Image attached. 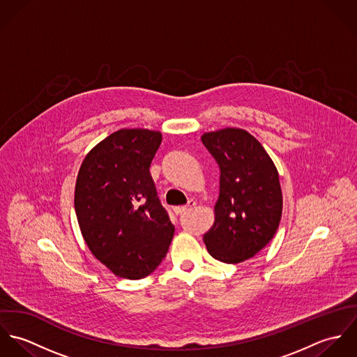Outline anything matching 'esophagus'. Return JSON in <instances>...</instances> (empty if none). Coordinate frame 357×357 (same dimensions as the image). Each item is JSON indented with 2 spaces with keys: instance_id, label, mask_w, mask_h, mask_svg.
Listing matches in <instances>:
<instances>
[{
  "instance_id": "1",
  "label": "esophagus",
  "mask_w": 357,
  "mask_h": 357,
  "mask_svg": "<svg viewBox=\"0 0 357 357\" xmlns=\"http://www.w3.org/2000/svg\"><path fill=\"white\" fill-rule=\"evenodd\" d=\"M195 204H195V201H188V204H185V206H178V207H176L174 211H176V214H184V213L190 211Z\"/></svg>"
}]
</instances>
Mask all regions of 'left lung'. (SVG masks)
I'll list each match as a JSON object with an SVG mask.
<instances>
[{
  "instance_id": "left-lung-1",
  "label": "left lung",
  "mask_w": 357,
  "mask_h": 357,
  "mask_svg": "<svg viewBox=\"0 0 357 357\" xmlns=\"http://www.w3.org/2000/svg\"><path fill=\"white\" fill-rule=\"evenodd\" d=\"M202 143L220 167L215 220L204 245L213 258L238 264L255 257L276 234L283 207L279 174L264 147L243 129L204 133Z\"/></svg>"
}]
</instances>
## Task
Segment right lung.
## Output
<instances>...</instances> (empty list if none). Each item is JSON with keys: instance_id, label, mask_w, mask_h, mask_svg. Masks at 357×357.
I'll use <instances>...</instances> for the list:
<instances>
[{"instance_id": "right-lung-1", "label": "right lung", "mask_w": 357, "mask_h": 357, "mask_svg": "<svg viewBox=\"0 0 357 357\" xmlns=\"http://www.w3.org/2000/svg\"><path fill=\"white\" fill-rule=\"evenodd\" d=\"M160 142L159 132L121 129L88 153L78 172L74 206L82 236L121 278L153 273L174 235L150 174Z\"/></svg>"}]
</instances>
